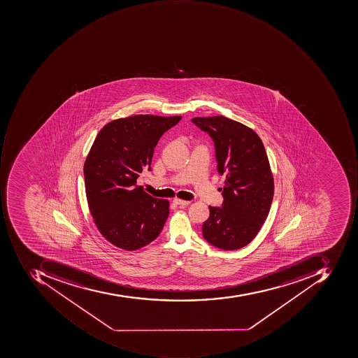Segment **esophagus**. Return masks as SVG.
Returning <instances> with one entry per match:
<instances>
[{
	"label": "esophagus",
	"instance_id": "34e87169",
	"mask_svg": "<svg viewBox=\"0 0 358 358\" xmlns=\"http://www.w3.org/2000/svg\"><path fill=\"white\" fill-rule=\"evenodd\" d=\"M173 203L176 206H185L190 203L189 201H185V200H180V199H174Z\"/></svg>",
	"mask_w": 358,
	"mask_h": 358
}]
</instances>
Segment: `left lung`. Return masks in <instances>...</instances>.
Here are the masks:
<instances>
[{"instance_id": "8db88e82", "label": "left lung", "mask_w": 358, "mask_h": 358, "mask_svg": "<svg viewBox=\"0 0 358 358\" xmlns=\"http://www.w3.org/2000/svg\"><path fill=\"white\" fill-rule=\"evenodd\" d=\"M215 146L217 172L224 176L222 206H210L202 234L210 245L238 250L257 236L273 199V176L262 141L252 129L224 116L196 117Z\"/></svg>"}]
</instances>
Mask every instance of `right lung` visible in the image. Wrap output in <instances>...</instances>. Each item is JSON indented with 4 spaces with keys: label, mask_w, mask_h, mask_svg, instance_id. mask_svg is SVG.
Masks as SVG:
<instances>
[{
    "label": "right lung",
    "mask_w": 358,
    "mask_h": 358,
    "mask_svg": "<svg viewBox=\"0 0 358 358\" xmlns=\"http://www.w3.org/2000/svg\"><path fill=\"white\" fill-rule=\"evenodd\" d=\"M180 120L136 115L113 120L92 144L84 166L89 210L99 231L117 248L148 245L166 224L169 201L143 192L136 180L143 170L152 171L157 143Z\"/></svg>",
    "instance_id": "1"
}]
</instances>
